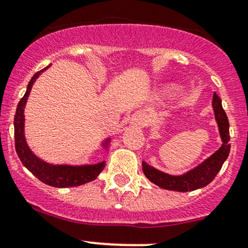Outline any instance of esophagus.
Returning a JSON list of instances; mask_svg holds the SVG:
<instances>
[{"mask_svg": "<svg viewBox=\"0 0 248 248\" xmlns=\"http://www.w3.org/2000/svg\"><path fill=\"white\" fill-rule=\"evenodd\" d=\"M130 123L137 127H144L146 124V119L144 113L142 112H136L131 116V119H130Z\"/></svg>", "mask_w": 248, "mask_h": 248, "instance_id": "obj_1", "label": "esophagus"}]
</instances>
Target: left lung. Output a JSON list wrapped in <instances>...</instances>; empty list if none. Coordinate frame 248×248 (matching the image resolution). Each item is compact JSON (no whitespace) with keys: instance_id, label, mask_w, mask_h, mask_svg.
<instances>
[{"instance_id":"obj_1","label":"left lung","mask_w":248,"mask_h":248,"mask_svg":"<svg viewBox=\"0 0 248 248\" xmlns=\"http://www.w3.org/2000/svg\"><path fill=\"white\" fill-rule=\"evenodd\" d=\"M213 108H214L215 119H217V126H219V132L222 140V145L219 150L215 151L212 156L208 157L204 162L199 164L198 167L191 169L190 171L186 172L181 176H172V175L166 174L155 168L150 167L145 162H142L143 172L146 178L155 183L158 187L168 189V190L175 191H191L196 189L206 187L209 185L217 172L220 171L223 162L227 159L231 151L230 144V123H228L227 114L222 108L221 99L217 93L213 95Z\"/></svg>"}]
</instances>
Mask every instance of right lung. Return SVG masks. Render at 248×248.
Returning a JSON list of instances; mask_svg holds the SVG:
<instances>
[{
	"label": "right lung",
	"mask_w": 248,
	"mask_h": 248,
	"mask_svg": "<svg viewBox=\"0 0 248 248\" xmlns=\"http://www.w3.org/2000/svg\"><path fill=\"white\" fill-rule=\"evenodd\" d=\"M48 68L47 66L44 70L36 72L28 82L27 91L25 95L21 98V100L17 104L16 113H15L14 118V135H15V149L18 158L21 159L22 164L25 166L31 174L35 177H38L41 182L46 183V185L52 186V187L57 188H67V187H78V186L85 185V183L90 182L97 178L98 175L103 171L105 168V161L100 162L98 164H91V166H54V164H49L40 159L31 153V149L28 148L27 143L25 140V111L26 103H27L28 95L31 93V86L35 82L36 79L39 78L40 74ZM110 140H105L104 145H106Z\"/></svg>",
	"instance_id": "1"
}]
</instances>
